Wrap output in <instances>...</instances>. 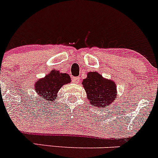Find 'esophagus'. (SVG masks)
I'll return each mask as SVG.
<instances>
[{"mask_svg":"<svg viewBox=\"0 0 158 158\" xmlns=\"http://www.w3.org/2000/svg\"><path fill=\"white\" fill-rule=\"evenodd\" d=\"M72 81H73V83H75V84H77L78 82H79V81H80V78L78 77H73L72 78Z\"/></svg>","mask_w":158,"mask_h":158,"instance_id":"obj_1","label":"esophagus"}]
</instances>
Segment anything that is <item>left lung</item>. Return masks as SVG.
<instances>
[{
    "label": "left lung",
    "instance_id": "8db88e82",
    "mask_svg": "<svg viewBox=\"0 0 158 158\" xmlns=\"http://www.w3.org/2000/svg\"><path fill=\"white\" fill-rule=\"evenodd\" d=\"M82 86L90 104L98 109L106 108L113 103L117 97L116 84L96 71L88 72L82 81Z\"/></svg>",
    "mask_w": 158,
    "mask_h": 158
}]
</instances>
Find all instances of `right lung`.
<instances>
[{
  "label": "right lung",
  "instance_id": "obj_1",
  "mask_svg": "<svg viewBox=\"0 0 158 158\" xmlns=\"http://www.w3.org/2000/svg\"><path fill=\"white\" fill-rule=\"evenodd\" d=\"M70 82L71 79L68 73H60L59 70L54 69L44 77L37 80L34 85V88L41 101L52 103L56 100L61 87Z\"/></svg>",
  "mask_w": 158,
  "mask_h": 158
}]
</instances>
